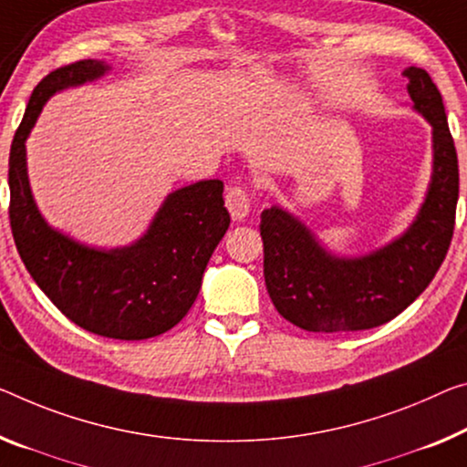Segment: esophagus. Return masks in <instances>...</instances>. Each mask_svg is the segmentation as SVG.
<instances>
[{"instance_id": "1", "label": "esophagus", "mask_w": 467, "mask_h": 467, "mask_svg": "<svg viewBox=\"0 0 467 467\" xmlns=\"http://www.w3.org/2000/svg\"><path fill=\"white\" fill-rule=\"evenodd\" d=\"M225 206H227V211L232 213L234 221H244L250 213L248 192L240 188V185H234V188H229L227 193H225Z\"/></svg>"}]
</instances>
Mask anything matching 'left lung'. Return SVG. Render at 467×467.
<instances>
[{
	"instance_id": "obj_1",
	"label": "left lung",
	"mask_w": 467,
	"mask_h": 467,
	"mask_svg": "<svg viewBox=\"0 0 467 467\" xmlns=\"http://www.w3.org/2000/svg\"><path fill=\"white\" fill-rule=\"evenodd\" d=\"M403 75L415 110L434 129L432 183L403 238L374 254L336 258L279 206L261 214L265 285L277 313L306 332L342 334L386 324L428 288L447 256L459 196L455 141L432 77L418 67Z\"/></svg>"
}]
</instances>
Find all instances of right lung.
<instances>
[{
    "label": "right lung",
    "instance_id": "obj_1",
    "mask_svg": "<svg viewBox=\"0 0 467 467\" xmlns=\"http://www.w3.org/2000/svg\"><path fill=\"white\" fill-rule=\"evenodd\" d=\"M106 70L98 60L64 64L33 89L10 148V227L35 284L73 324L106 338L146 340L188 315L229 213L223 182L209 179L171 193L148 234L120 250L88 248L41 219L28 188L26 135L52 93Z\"/></svg>",
    "mask_w": 467,
    "mask_h": 467
}]
</instances>
